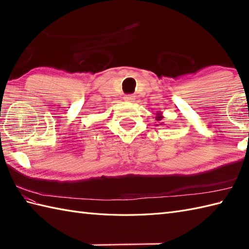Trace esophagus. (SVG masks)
I'll return each mask as SVG.
<instances>
[{
	"label": "esophagus",
	"instance_id": "34e87169",
	"mask_svg": "<svg viewBox=\"0 0 249 249\" xmlns=\"http://www.w3.org/2000/svg\"><path fill=\"white\" fill-rule=\"evenodd\" d=\"M135 99H136V97L134 96V95H125L124 96L125 102H128V103H134Z\"/></svg>",
	"mask_w": 249,
	"mask_h": 249
}]
</instances>
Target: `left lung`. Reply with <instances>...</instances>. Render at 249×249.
I'll list each match as a JSON object with an SVG mask.
<instances>
[{"mask_svg":"<svg viewBox=\"0 0 249 249\" xmlns=\"http://www.w3.org/2000/svg\"><path fill=\"white\" fill-rule=\"evenodd\" d=\"M155 119H156V121L160 122V125H162V124H163V122H161V120L163 119V115H162V113H160V112H157V115L155 116ZM157 125H158V124H157ZM163 125H165V124H163Z\"/></svg>","mask_w":249,"mask_h":249,"instance_id":"1","label":"left lung"}]
</instances>
